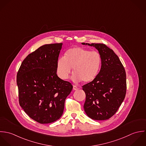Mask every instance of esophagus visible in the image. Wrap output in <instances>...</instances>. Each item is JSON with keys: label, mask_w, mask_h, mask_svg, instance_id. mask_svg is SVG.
<instances>
[{"label": "esophagus", "mask_w": 146, "mask_h": 146, "mask_svg": "<svg viewBox=\"0 0 146 146\" xmlns=\"http://www.w3.org/2000/svg\"><path fill=\"white\" fill-rule=\"evenodd\" d=\"M73 90H78L79 89V88H78L77 86H73Z\"/></svg>", "instance_id": "esophagus-1"}]
</instances>
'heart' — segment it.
<instances>
[{"instance_id": "heart-1", "label": "heart", "mask_w": 146, "mask_h": 146, "mask_svg": "<svg viewBox=\"0 0 146 146\" xmlns=\"http://www.w3.org/2000/svg\"><path fill=\"white\" fill-rule=\"evenodd\" d=\"M102 58L96 51H90L82 47H73L58 58L57 72L62 80H66L73 68V80L84 84L93 81L97 77L101 66Z\"/></svg>"}]
</instances>
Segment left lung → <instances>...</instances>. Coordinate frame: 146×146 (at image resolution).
Returning a JSON list of instances; mask_svg holds the SVG:
<instances>
[{
  "label": "left lung",
  "mask_w": 146,
  "mask_h": 146,
  "mask_svg": "<svg viewBox=\"0 0 146 146\" xmlns=\"http://www.w3.org/2000/svg\"><path fill=\"white\" fill-rule=\"evenodd\" d=\"M82 44L96 48L102 58L101 69L97 77L82 86L86 94L84 110L93 119H108L116 113L125 99V70L116 54L106 44Z\"/></svg>",
  "instance_id": "1"
}]
</instances>
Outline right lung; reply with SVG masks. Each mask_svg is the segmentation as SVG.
Returning <instances> with one entry per match:
<instances>
[{
  "label": "right lung",
  "mask_w": 146,
  "mask_h": 146,
  "mask_svg": "<svg viewBox=\"0 0 146 146\" xmlns=\"http://www.w3.org/2000/svg\"><path fill=\"white\" fill-rule=\"evenodd\" d=\"M62 43L44 44L24 60L17 74L19 103L25 112L40 123L62 116L65 100L73 86L60 79L57 62Z\"/></svg>",
  "instance_id": "1"
}]
</instances>
